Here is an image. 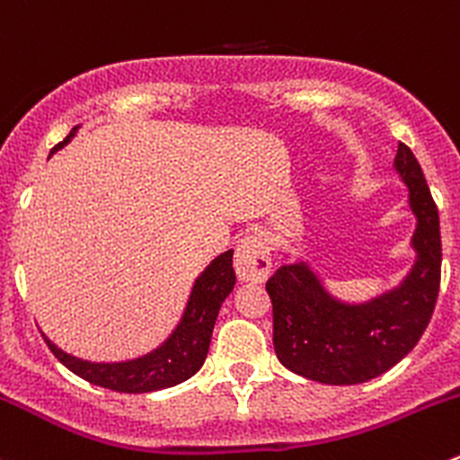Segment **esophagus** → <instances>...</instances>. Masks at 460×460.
<instances>
[{
  "instance_id": "obj_1",
  "label": "esophagus",
  "mask_w": 460,
  "mask_h": 460,
  "mask_svg": "<svg viewBox=\"0 0 460 460\" xmlns=\"http://www.w3.org/2000/svg\"><path fill=\"white\" fill-rule=\"evenodd\" d=\"M270 250H268L266 239L263 234L254 232V234L243 236V239L236 243L234 250V272L239 277V281H259L266 279L270 275Z\"/></svg>"
}]
</instances>
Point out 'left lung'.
Here are the masks:
<instances>
[{"label": "left lung", "mask_w": 460, "mask_h": 460, "mask_svg": "<svg viewBox=\"0 0 460 460\" xmlns=\"http://www.w3.org/2000/svg\"><path fill=\"white\" fill-rule=\"evenodd\" d=\"M407 185L413 266L391 288L349 302L326 288L311 261L297 257L268 279L272 344L281 365L322 385H360L398 365L418 344L440 288V224L429 185L407 145L394 161Z\"/></svg>", "instance_id": "1"}]
</instances>
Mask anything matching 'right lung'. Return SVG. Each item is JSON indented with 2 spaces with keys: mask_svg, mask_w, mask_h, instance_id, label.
Instances as JSON below:
<instances>
[{
  "mask_svg": "<svg viewBox=\"0 0 460 460\" xmlns=\"http://www.w3.org/2000/svg\"><path fill=\"white\" fill-rule=\"evenodd\" d=\"M75 134L77 127L71 129V134L60 145L51 149V154L69 145ZM234 279L232 250H226L219 257L212 259L206 270L194 279L183 315H181L174 331L156 349L138 358L118 362L82 360V358L62 351L44 333L42 338L53 351V356L86 383L120 391V394H147V391L167 389V386L185 383L203 367L208 349H210L217 315H219L221 304L234 288Z\"/></svg>",
  "mask_w": 460,
  "mask_h": 460,
  "instance_id": "right-lung-1",
  "label": "right lung"
}]
</instances>
